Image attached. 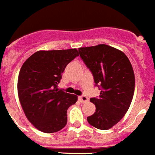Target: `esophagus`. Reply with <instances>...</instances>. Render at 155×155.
Masks as SVG:
<instances>
[{
  "instance_id": "34e87169",
  "label": "esophagus",
  "mask_w": 155,
  "mask_h": 155,
  "mask_svg": "<svg viewBox=\"0 0 155 155\" xmlns=\"http://www.w3.org/2000/svg\"><path fill=\"white\" fill-rule=\"evenodd\" d=\"M78 98L81 102H87L88 101V98L86 95H81L78 97Z\"/></svg>"
}]
</instances>
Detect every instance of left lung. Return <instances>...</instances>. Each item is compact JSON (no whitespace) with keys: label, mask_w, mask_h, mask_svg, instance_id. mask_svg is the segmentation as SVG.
Instances as JSON below:
<instances>
[{"label":"left lung","mask_w":155,"mask_h":155,"mask_svg":"<svg viewBox=\"0 0 155 155\" xmlns=\"http://www.w3.org/2000/svg\"><path fill=\"white\" fill-rule=\"evenodd\" d=\"M81 58L101 90L98 98H91L95 112L87 116L90 125L109 130L122 120L130 108L135 87L132 65L124 52L105 44L78 49Z\"/></svg>","instance_id":"1"}]
</instances>
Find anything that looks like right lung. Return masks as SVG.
<instances>
[{"label": "right lung", "mask_w": 155, "mask_h": 155, "mask_svg": "<svg viewBox=\"0 0 155 155\" xmlns=\"http://www.w3.org/2000/svg\"><path fill=\"white\" fill-rule=\"evenodd\" d=\"M76 49L40 50L25 61L18 79V94L27 119L43 133L61 130L68 123L67 111L78 96L57 88L62 73L78 57Z\"/></svg>", "instance_id": "obj_1"}]
</instances>
